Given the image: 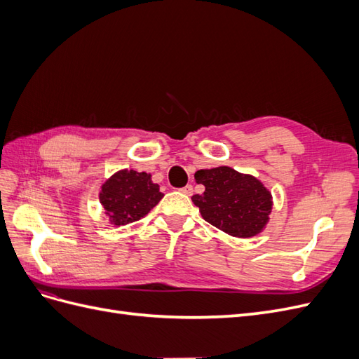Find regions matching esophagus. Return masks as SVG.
Returning a JSON list of instances; mask_svg holds the SVG:
<instances>
[{"mask_svg":"<svg viewBox=\"0 0 359 359\" xmlns=\"http://www.w3.org/2000/svg\"><path fill=\"white\" fill-rule=\"evenodd\" d=\"M180 191H181V193H184V194H187V196H191V193H193V187H191V186H186V187L180 189Z\"/></svg>","mask_w":359,"mask_h":359,"instance_id":"esophagus-1","label":"esophagus"}]
</instances>
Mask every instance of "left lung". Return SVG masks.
Wrapping results in <instances>:
<instances>
[{
	"label": "left lung",
	"instance_id": "1",
	"mask_svg": "<svg viewBox=\"0 0 359 359\" xmlns=\"http://www.w3.org/2000/svg\"><path fill=\"white\" fill-rule=\"evenodd\" d=\"M194 180L205 191L191 196L205 222L236 238H252L265 231L273 211V194L250 173L229 166L201 169Z\"/></svg>",
	"mask_w": 359,
	"mask_h": 359
}]
</instances>
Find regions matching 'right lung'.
<instances>
[{
	"label": "right lung",
	"instance_id": "1",
	"mask_svg": "<svg viewBox=\"0 0 359 359\" xmlns=\"http://www.w3.org/2000/svg\"><path fill=\"white\" fill-rule=\"evenodd\" d=\"M163 196L151 173L121 169L103 182L99 201L109 224L118 227L144 219Z\"/></svg>",
	"mask_w": 359,
	"mask_h": 359
}]
</instances>
